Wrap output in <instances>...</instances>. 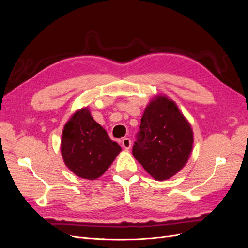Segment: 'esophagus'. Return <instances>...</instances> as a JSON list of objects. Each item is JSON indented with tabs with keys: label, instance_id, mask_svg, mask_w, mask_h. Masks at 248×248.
Here are the masks:
<instances>
[{
	"label": "esophagus",
	"instance_id": "obj_1",
	"mask_svg": "<svg viewBox=\"0 0 248 248\" xmlns=\"http://www.w3.org/2000/svg\"><path fill=\"white\" fill-rule=\"evenodd\" d=\"M122 147L124 149H126V150L130 149V147H131V140H130V139H128V138L123 139L122 140Z\"/></svg>",
	"mask_w": 248,
	"mask_h": 248
}]
</instances>
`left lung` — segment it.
<instances>
[{
  "mask_svg": "<svg viewBox=\"0 0 248 248\" xmlns=\"http://www.w3.org/2000/svg\"><path fill=\"white\" fill-rule=\"evenodd\" d=\"M140 129L132 154L150 176L163 181L185 167L192 151L193 131L174 100L166 95L153 97Z\"/></svg>",
  "mask_w": 248,
  "mask_h": 248,
  "instance_id": "8db88e82",
  "label": "left lung"
}]
</instances>
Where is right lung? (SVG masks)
Listing matches in <instances>:
<instances>
[{
	"instance_id": "1",
	"label": "right lung",
	"mask_w": 248,
	"mask_h": 248,
	"mask_svg": "<svg viewBox=\"0 0 248 248\" xmlns=\"http://www.w3.org/2000/svg\"><path fill=\"white\" fill-rule=\"evenodd\" d=\"M121 150L93 119L88 107L74 112L64 126L61 154L65 166L79 178L101 177Z\"/></svg>"
}]
</instances>
